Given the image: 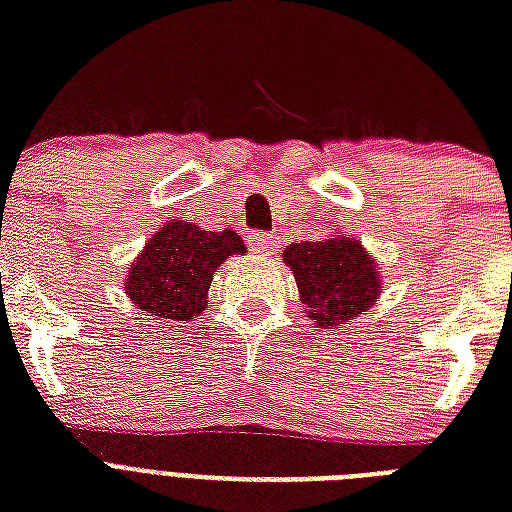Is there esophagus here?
<instances>
[{"label": "esophagus", "mask_w": 512, "mask_h": 512, "mask_svg": "<svg viewBox=\"0 0 512 512\" xmlns=\"http://www.w3.org/2000/svg\"><path fill=\"white\" fill-rule=\"evenodd\" d=\"M276 247H279V244H276V236H273V233L257 231L255 236H252V249L260 252V255H273Z\"/></svg>", "instance_id": "obj_1"}]
</instances>
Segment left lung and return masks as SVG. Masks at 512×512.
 <instances>
[{
	"instance_id": "obj_1",
	"label": "left lung",
	"mask_w": 512,
	"mask_h": 512,
	"mask_svg": "<svg viewBox=\"0 0 512 512\" xmlns=\"http://www.w3.org/2000/svg\"><path fill=\"white\" fill-rule=\"evenodd\" d=\"M284 263L295 273L305 313L324 329L353 321L380 297V268L350 236L289 244Z\"/></svg>"
}]
</instances>
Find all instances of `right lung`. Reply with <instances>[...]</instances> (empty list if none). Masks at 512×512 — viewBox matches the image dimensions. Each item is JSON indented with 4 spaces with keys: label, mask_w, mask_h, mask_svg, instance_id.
Segmentation results:
<instances>
[{
    "label": "right lung",
    "mask_w": 512,
    "mask_h": 512,
    "mask_svg": "<svg viewBox=\"0 0 512 512\" xmlns=\"http://www.w3.org/2000/svg\"><path fill=\"white\" fill-rule=\"evenodd\" d=\"M244 249L241 236L231 228L215 233L185 220H170L135 257L124 289L132 303L151 316L188 321L204 311L220 263L244 255Z\"/></svg>",
    "instance_id": "1"
}]
</instances>
